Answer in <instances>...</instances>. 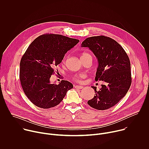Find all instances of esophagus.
I'll return each instance as SVG.
<instances>
[{
	"label": "esophagus",
	"mask_w": 149,
	"mask_h": 149,
	"mask_svg": "<svg viewBox=\"0 0 149 149\" xmlns=\"http://www.w3.org/2000/svg\"><path fill=\"white\" fill-rule=\"evenodd\" d=\"M74 87L75 88H77V89H82L83 88L82 86H78V85H76V86H74Z\"/></svg>",
	"instance_id": "obj_1"
}]
</instances>
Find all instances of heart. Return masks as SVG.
Wrapping results in <instances>:
<instances>
[{
	"label": "heart",
	"mask_w": 149,
	"mask_h": 149,
	"mask_svg": "<svg viewBox=\"0 0 149 149\" xmlns=\"http://www.w3.org/2000/svg\"><path fill=\"white\" fill-rule=\"evenodd\" d=\"M86 55H90V54H87V53H85L84 54L81 56H86ZM85 77H86V75H85L84 74H78V75H76L74 77V79L77 81V82H80L81 81L82 79H83L84 78H85Z\"/></svg>",
	"instance_id": "obj_1"
}]
</instances>
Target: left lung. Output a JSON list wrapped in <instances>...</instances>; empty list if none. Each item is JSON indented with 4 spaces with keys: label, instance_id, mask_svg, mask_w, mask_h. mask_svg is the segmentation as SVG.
<instances>
[{
    "label": "left lung",
    "instance_id": "left-lung-1",
    "mask_svg": "<svg viewBox=\"0 0 149 149\" xmlns=\"http://www.w3.org/2000/svg\"><path fill=\"white\" fill-rule=\"evenodd\" d=\"M81 47L89 48L97 58L98 66L95 80L104 82L99 91L96 87H91L95 94L88 101V104L98 110H107L117 104L130 87L129 58L117 42L102 35L86 39Z\"/></svg>",
    "mask_w": 149,
    "mask_h": 149
}]
</instances>
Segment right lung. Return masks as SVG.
<instances>
[{"label":"right lung","instance_id":"add662e5","mask_svg":"<svg viewBox=\"0 0 149 149\" xmlns=\"http://www.w3.org/2000/svg\"><path fill=\"white\" fill-rule=\"evenodd\" d=\"M78 42V39L47 33L36 38L26 49L20 60L19 78L25 95L37 107H55L73 88L68 81L56 84L49 79L65 54Z\"/></svg>","mask_w":149,"mask_h":149}]
</instances>
